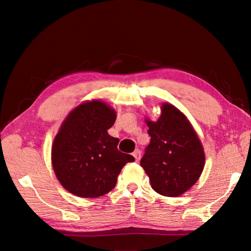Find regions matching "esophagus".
Wrapping results in <instances>:
<instances>
[{"instance_id": "1", "label": "esophagus", "mask_w": 251, "mask_h": 251, "mask_svg": "<svg viewBox=\"0 0 251 251\" xmlns=\"http://www.w3.org/2000/svg\"><path fill=\"white\" fill-rule=\"evenodd\" d=\"M133 156L135 157L136 161H139V159H141V156H142V152L139 150H136L134 152H133Z\"/></svg>"}]
</instances>
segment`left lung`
I'll use <instances>...</instances> for the list:
<instances>
[{"label": "left lung", "mask_w": 251, "mask_h": 251, "mask_svg": "<svg viewBox=\"0 0 251 251\" xmlns=\"http://www.w3.org/2000/svg\"><path fill=\"white\" fill-rule=\"evenodd\" d=\"M151 143L141 159L151 188L163 196L177 197L186 193L201 177L205 152L184 114L175 106L161 104L156 122L146 120Z\"/></svg>", "instance_id": "left-lung-1"}]
</instances>
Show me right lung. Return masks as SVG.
<instances>
[{
  "label": "right lung",
  "instance_id": "obj_1",
  "mask_svg": "<svg viewBox=\"0 0 251 251\" xmlns=\"http://www.w3.org/2000/svg\"><path fill=\"white\" fill-rule=\"evenodd\" d=\"M116 112L104 101H85L67 115L55 136L52 165L58 181L71 194L95 198L110 192L131 155L118 151L120 139L107 130Z\"/></svg>",
  "mask_w": 251,
  "mask_h": 251
}]
</instances>
